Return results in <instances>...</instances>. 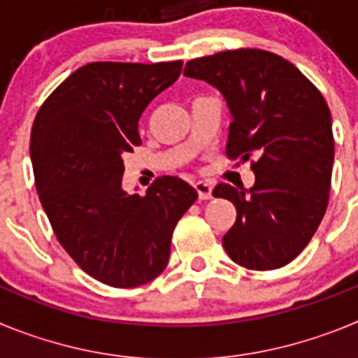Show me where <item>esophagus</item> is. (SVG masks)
I'll return each mask as SVG.
<instances>
[{
	"label": "esophagus",
	"instance_id": "1",
	"mask_svg": "<svg viewBox=\"0 0 358 358\" xmlns=\"http://www.w3.org/2000/svg\"><path fill=\"white\" fill-rule=\"evenodd\" d=\"M195 189H197L199 199H201V201H210V199L213 197V186L208 185V182L204 181L195 182Z\"/></svg>",
	"mask_w": 358,
	"mask_h": 358
}]
</instances>
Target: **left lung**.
I'll return each mask as SVG.
<instances>
[{
	"instance_id": "left-lung-1",
	"label": "left lung",
	"mask_w": 358,
	"mask_h": 358,
	"mask_svg": "<svg viewBox=\"0 0 358 358\" xmlns=\"http://www.w3.org/2000/svg\"><path fill=\"white\" fill-rule=\"evenodd\" d=\"M185 75L226 98L233 116L226 156H256L251 189L226 182L213 189L236 208L224 249L245 268L283 267L312 240L330 199L334 132L327 100L292 62L258 48L192 59Z\"/></svg>"
}]
</instances>
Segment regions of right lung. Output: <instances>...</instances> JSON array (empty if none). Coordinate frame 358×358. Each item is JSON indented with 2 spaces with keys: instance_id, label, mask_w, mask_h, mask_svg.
Segmentation results:
<instances>
[{
  "instance_id": "obj_1",
  "label": "right lung",
  "mask_w": 358,
  "mask_h": 358,
  "mask_svg": "<svg viewBox=\"0 0 358 358\" xmlns=\"http://www.w3.org/2000/svg\"><path fill=\"white\" fill-rule=\"evenodd\" d=\"M181 68L182 61L85 64L44 100L31 125L36 188L53 233L84 273L109 287L159 276L176 224L197 199L173 176L157 177L145 195L122 188V156L141 143L138 120Z\"/></svg>"
}]
</instances>
